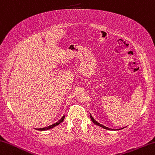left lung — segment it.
<instances>
[{
    "mask_svg": "<svg viewBox=\"0 0 155 155\" xmlns=\"http://www.w3.org/2000/svg\"><path fill=\"white\" fill-rule=\"evenodd\" d=\"M90 118H91V121L94 123H95V124L96 125H98V126H101V127H103V128H104V129H107V130H114L113 129H110V128H109V127H105V126H104V125H101V124H100L99 123H97L96 120H94V118L92 117L91 116V114H90Z\"/></svg>",
    "mask_w": 155,
    "mask_h": 155,
    "instance_id": "1",
    "label": "left lung"
}]
</instances>
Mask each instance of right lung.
I'll return each instance as SVG.
<instances>
[{"instance_id": "add662e5", "label": "right lung", "mask_w": 155, "mask_h": 155, "mask_svg": "<svg viewBox=\"0 0 155 155\" xmlns=\"http://www.w3.org/2000/svg\"><path fill=\"white\" fill-rule=\"evenodd\" d=\"M64 117H65V116H63V117L61 118L60 119V120H59L58 121V122H57V123H54V124L51 125H50V126H48V127H44V128H39V129H36V130H41V131H44V130H46L51 129V128H53V127H55V126H57V125H58L60 124V123H61V122H62V121L64 120Z\"/></svg>"}]
</instances>
